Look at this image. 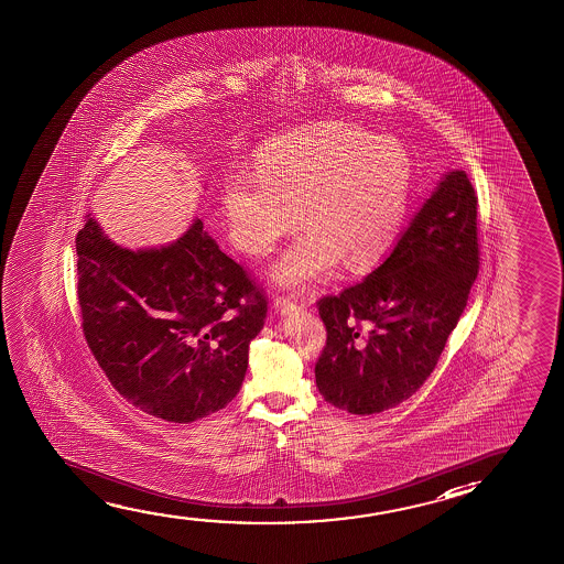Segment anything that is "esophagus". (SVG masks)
<instances>
[{"label": "esophagus", "mask_w": 564, "mask_h": 564, "mask_svg": "<svg viewBox=\"0 0 564 564\" xmlns=\"http://www.w3.org/2000/svg\"><path fill=\"white\" fill-rule=\"evenodd\" d=\"M273 308L279 314H289V312L296 311V301H293L291 296H278L275 301H273Z\"/></svg>", "instance_id": "esophagus-1"}]
</instances>
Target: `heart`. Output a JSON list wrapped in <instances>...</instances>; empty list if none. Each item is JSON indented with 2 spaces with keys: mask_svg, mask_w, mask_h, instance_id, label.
<instances>
[{
  "mask_svg": "<svg viewBox=\"0 0 564 564\" xmlns=\"http://www.w3.org/2000/svg\"><path fill=\"white\" fill-rule=\"evenodd\" d=\"M413 166L398 139L347 122L322 123L273 139L253 172L223 182L232 245L263 258L299 223L304 230L271 270L283 286H308L341 263L368 270L392 250L408 217Z\"/></svg>",
  "mask_w": 564,
  "mask_h": 564,
  "instance_id": "obj_1",
  "label": "heart"
}]
</instances>
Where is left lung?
I'll list each match as a JSON object with an SVG mask.
<instances>
[{"mask_svg":"<svg viewBox=\"0 0 564 564\" xmlns=\"http://www.w3.org/2000/svg\"><path fill=\"white\" fill-rule=\"evenodd\" d=\"M479 271L477 196L449 171L370 275L324 296L326 347L316 386L352 415L400 405L425 384L466 308Z\"/></svg>","mask_w":564,"mask_h":564,"instance_id":"1","label":"left lung"}]
</instances>
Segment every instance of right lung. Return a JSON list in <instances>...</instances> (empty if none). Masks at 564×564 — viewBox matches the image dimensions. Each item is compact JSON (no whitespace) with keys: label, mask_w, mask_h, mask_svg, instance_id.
Here are the masks:
<instances>
[{"label":"right lung","mask_w":564,"mask_h":564,"mask_svg":"<svg viewBox=\"0 0 564 564\" xmlns=\"http://www.w3.org/2000/svg\"><path fill=\"white\" fill-rule=\"evenodd\" d=\"M75 250L83 334L122 398L192 423L237 395L268 303L202 220L171 245L130 250L89 213Z\"/></svg>","instance_id":"obj_1"}]
</instances>
